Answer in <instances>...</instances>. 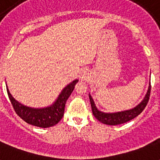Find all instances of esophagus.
Segmentation results:
<instances>
[{
	"label": "esophagus",
	"instance_id": "34e87169",
	"mask_svg": "<svg viewBox=\"0 0 160 160\" xmlns=\"http://www.w3.org/2000/svg\"><path fill=\"white\" fill-rule=\"evenodd\" d=\"M87 74H85V72L82 73V75H80V78H81V80H85L87 79Z\"/></svg>",
	"mask_w": 160,
	"mask_h": 160
}]
</instances>
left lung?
Here are the masks:
<instances>
[{"mask_svg": "<svg viewBox=\"0 0 160 160\" xmlns=\"http://www.w3.org/2000/svg\"><path fill=\"white\" fill-rule=\"evenodd\" d=\"M150 90H151V85H149L148 91L146 93L145 97L139 105L135 106L134 108L129 110H124V111L117 112V113H105V112L100 111L95 106V104L93 100L91 95H89L90 97V105H91V109L94 116L96 119L100 121L101 123L105 124H109V125H117V124H121L124 123L131 120L136 116H138L140 113L146 107L147 104L149 102V95H150Z\"/></svg>", "mask_w": 160, "mask_h": 160, "instance_id": "1", "label": "left lung"}]
</instances>
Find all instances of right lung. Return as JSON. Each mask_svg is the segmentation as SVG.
<instances>
[{
	"label": "right lung",
	"instance_id": "obj_1",
	"mask_svg": "<svg viewBox=\"0 0 160 160\" xmlns=\"http://www.w3.org/2000/svg\"><path fill=\"white\" fill-rule=\"evenodd\" d=\"M79 80H75L73 82L66 85L61 91L57 100L54 102L53 105L46 108H31L19 103L12 97L6 85V90L8 94L9 99L11 100V105L13 106L17 115L21 117L24 121L35 126L41 128H48L54 126L59 123L62 119L65 112V106L66 100L70 97L71 93L74 90L75 85Z\"/></svg>",
	"mask_w": 160,
	"mask_h": 160
}]
</instances>
